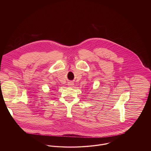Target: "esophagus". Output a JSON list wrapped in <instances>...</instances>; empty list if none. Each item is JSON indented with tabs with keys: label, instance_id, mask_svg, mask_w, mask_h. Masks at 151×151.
<instances>
[{
	"label": "esophagus",
	"instance_id": "obj_1",
	"mask_svg": "<svg viewBox=\"0 0 151 151\" xmlns=\"http://www.w3.org/2000/svg\"><path fill=\"white\" fill-rule=\"evenodd\" d=\"M68 86H72L74 85V84H73L72 82H70V83L68 84Z\"/></svg>",
	"mask_w": 151,
	"mask_h": 151
}]
</instances>
